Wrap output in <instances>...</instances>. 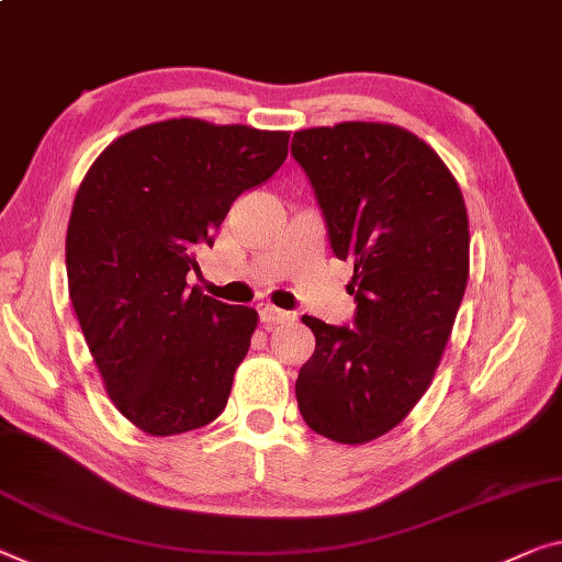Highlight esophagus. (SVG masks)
<instances>
[{"label": "esophagus", "instance_id": "1", "mask_svg": "<svg viewBox=\"0 0 562 562\" xmlns=\"http://www.w3.org/2000/svg\"><path fill=\"white\" fill-rule=\"evenodd\" d=\"M258 316H261L263 326H276V324H286L293 318V314H289V311H281L276 308L271 304H261L258 306Z\"/></svg>", "mask_w": 562, "mask_h": 562}]
</instances>
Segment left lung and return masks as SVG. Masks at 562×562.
<instances>
[{"instance_id": "left-lung-1", "label": "left lung", "mask_w": 562, "mask_h": 562, "mask_svg": "<svg viewBox=\"0 0 562 562\" xmlns=\"http://www.w3.org/2000/svg\"><path fill=\"white\" fill-rule=\"evenodd\" d=\"M336 258L353 263V329L304 316L316 349L299 371L306 425L339 445L386 435L429 390L470 276V221L450 168L390 123L293 133Z\"/></svg>"}]
</instances>
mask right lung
Returning a JSON list of instances; mask_svg holds the SVG:
<instances>
[{"mask_svg": "<svg viewBox=\"0 0 562 562\" xmlns=\"http://www.w3.org/2000/svg\"><path fill=\"white\" fill-rule=\"evenodd\" d=\"M286 155V131L172 117L120 135L85 172L67 286L112 404L145 435H183L226 407L258 314L186 276L231 203Z\"/></svg>", "mask_w": 562, "mask_h": 562, "instance_id": "right-lung-1", "label": "right lung"}]
</instances>
